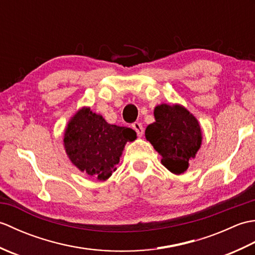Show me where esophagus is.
I'll list each match as a JSON object with an SVG mask.
<instances>
[{
  "instance_id": "obj_1",
  "label": "esophagus",
  "mask_w": 255,
  "mask_h": 255,
  "mask_svg": "<svg viewBox=\"0 0 255 255\" xmlns=\"http://www.w3.org/2000/svg\"><path fill=\"white\" fill-rule=\"evenodd\" d=\"M132 128H133V130L137 132V134L139 137H141L142 134H143V127H142V125L140 124V123H133L132 125Z\"/></svg>"
}]
</instances>
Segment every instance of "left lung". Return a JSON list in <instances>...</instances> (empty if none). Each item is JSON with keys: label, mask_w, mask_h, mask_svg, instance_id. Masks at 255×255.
Instances as JSON below:
<instances>
[{"label": "left lung", "mask_w": 255, "mask_h": 255, "mask_svg": "<svg viewBox=\"0 0 255 255\" xmlns=\"http://www.w3.org/2000/svg\"><path fill=\"white\" fill-rule=\"evenodd\" d=\"M155 122L145 129L147 138L162 155V164L174 174L188 169L202 143L200 126L191 113L180 105L161 104L154 108Z\"/></svg>", "instance_id": "8db88e82"}]
</instances>
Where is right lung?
I'll use <instances>...</instances> for the list:
<instances>
[{"mask_svg":"<svg viewBox=\"0 0 255 255\" xmlns=\"http://www.w3.org/2000/svg\"><path fill=\"white\" fill-rule=\"evenodd\" d=\"M136 138L131 128L110 125L90 108H82L68 124L63 142L80 171L105 181L116 171L125 144Z\"/></svg>","mask_w":255,"mask_h":255,"instance_id":"obj_1","label":"right lung"}]
</instances>
